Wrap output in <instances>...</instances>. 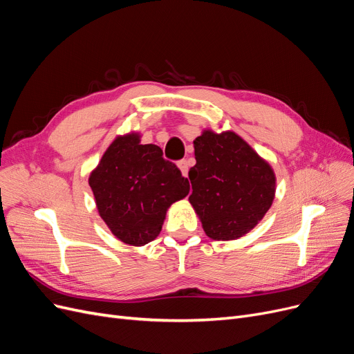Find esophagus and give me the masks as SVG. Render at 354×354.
Segmentation results:
<instances>
[{"instance_id":"esophagus-1","label":"esophagus","mask_w":354,"mask_h":354,"mask_svg":"<svg viewBox=\"0 0 354 354\" xmlns=\"http://www.w3.org/2000/svg\"><path fill=\"white\" fill-rule=\"evenodd\" d=\"M189 167H190L189 159H181V160H178V168H180V171H181V174H183L185 177H187Z\"/></svg>"}]
</instances>
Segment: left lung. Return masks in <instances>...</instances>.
I'll use <instances>...</instances> for the list:
<instances>
[{"instance_id":"left-lung-1","label":"left lung","mask_w":354,"mask_h":354,"mask_svg":"<svg viewBox=\"0 0 354 354\" xmlns=\"http://www.w3.org/2000/svg\"><path fill=\"white\" fill-rule=\"evenodd\" d=\"M196 165L189 171V201L207 236L232 241L257 226L272 207V167L233 131L205 130L195 138Z\"/></svg>"}]
</instances>
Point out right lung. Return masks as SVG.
Returning <instances> with one entry per match:
<instances>
[{
    "label": "right lung",
    "instance_id": "right-lung-1",
    "mask_svg": "<svg viewBox=\"0 0 354 354\" xmlns=\"http://www.w3.org/2000/svg\"><path fill=\"white\" fill-rule=\"evenodd\" d=\"M100 217L124 243L153 241L171 203L189 194V180L164 159L156 145H140V136L116 137L90 178Z\"/></svg>",
    "mask_w": 354,
    "mask_h": 354
}]
</instances>
